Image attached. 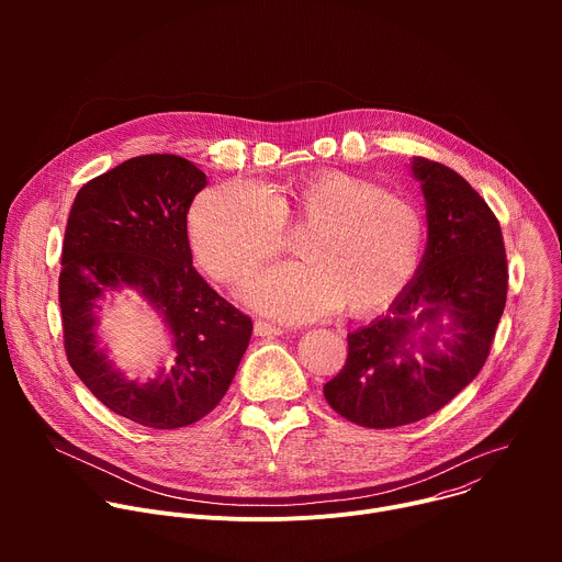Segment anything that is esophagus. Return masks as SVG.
Wrapping results in <instances>:
<instances>
[{"label":"esophagus","mask_w":562,"mask_h":562,"mask_svg":"<svg viewBox=\"0 0 562 562\" xmlns=\"http://www.w3.org/2000/svg\"><path fill=\"white\" fill-rule=\"evenodd\" d=\"M254 334L260 336V338H278V336H282V329L276 327V325L262 323V319H258V323L254 325Z\"/></svg>","instance_id":"obj_1"}]
</instances>
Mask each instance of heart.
<instances>
[{"instance_id": "obj_1", "label": "heart", "mask_w": 562, "mask_h": 562, "mask_svg": "<svg viewBox=\"0 0 562 562\" xmlns=\"http://www.w3.org/2000/svg\"><path fill=\"white\" fill-rule=\"evenodd\" d=\"M304 227L295 245L302 262L269 267L239 291L247 304L286 323H306L340 304L349 313L389 304L416 276L427 243L414 204L340 171L269 191L231 180L206 189L189 213L195 260L224 282L278 254L284 231Z\"/></svg>"}]
</instances>
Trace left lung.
I'll use <instances>...</instances> for the list:
<instances>
[{
    "label": "left lung",
    "instance_id": "1",
    "mask_svg": "<svg viewBox=\"0 0 562 562\" xmlns=\"http://www.w3.org/2000/svg\"><path fill=\"white\" fill-rule=\"evenodd\" d=\"M427 206V249L389 311L347 336L327 403L369 429L418 423L483 369L507 300V258L496 215L445 165L412 159Z\"/></svg>",
    "mask_w": 562,
    "mask_h": 562
}]
</instances>
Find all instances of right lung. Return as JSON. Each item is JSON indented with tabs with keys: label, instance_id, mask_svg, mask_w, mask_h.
<instances>
[{
	"label": "right lung",
	"instance_id": "add662e5",
	"mask_svg": "<svg viewBox=\"0 0 562 562\" xmlns=\"http://www.w3.org/2000/svg\"><path fill=\"white\" fill-rule=\"evenodd\" d=\"M206 176L184 157H131L79 189L61 247L64 349L77 378L117 416L153 429L193 425L224 397L251 340V317L193 269L187 213ZM137 292L170 331L172 360L148 381L108 358L99 311Z\"/></svg>",
	"mask_w": 562,
	"mask_h": 562
}]
</instances>
